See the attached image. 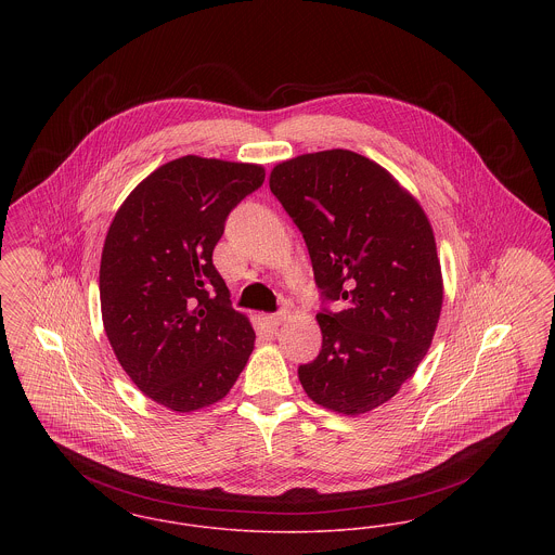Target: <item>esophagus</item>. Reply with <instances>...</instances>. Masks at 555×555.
<instances>
[{"instance_id":"obj_1","label":"esophagus","mask_w":555,"mask_h":555,"mask_svg":"<svg viewBox=\"0 0 555 555\" xmlns=\"http://www.w3.org/2000/svg\"><path fill=\"white\" fill-rule=\"evenodd\" d=\"M286 318H288V311H286V309H282V311H278V313L267 315V322H269V326H271V328H278L282 322H286Z\"/></svg>"}]
</instances>
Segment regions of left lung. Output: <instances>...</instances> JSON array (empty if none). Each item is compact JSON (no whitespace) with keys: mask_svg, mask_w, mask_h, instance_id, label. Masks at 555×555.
Masks as SVG:
<instances>
[{"mask_svg":"<svg viewBox=\"0 0 555 555\" xmlns=\"http://www.w3.org/2000/svg\"><path fill=\"white\" fill-rule=\"evenodd\" d=\"M271 193L307 244L322 307L320 356L298 366L305 393L340 414L391 400L418 369L442 311L434 229L385 168L347 149L271 170Z\"/></svg>","mask_w":555,"mask_h":555,"instance_id":"left-lung-1","label":"left lung"}]
</instances>
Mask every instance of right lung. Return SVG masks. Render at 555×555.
Instances as JSON below:
<instances>
[{
	"mask_svg": "<svg viewBox=\"0 0 555 555\" xmlns=\"http://www.w3.org/2000/svg\"><path fill=\"white\" fill-rule=\"evenodd\" d=\"M264 181L257 164L185 155L159 166L113 217L101 257V311L113 353L162 406L222 400L255 349L212 253L229 212Z\"/></svg>",
	"mask_w": 555,
	"mask_h": 555,
	"instance_id": "right-lung-1",
	"label": "right lung"
}]
</instances>
